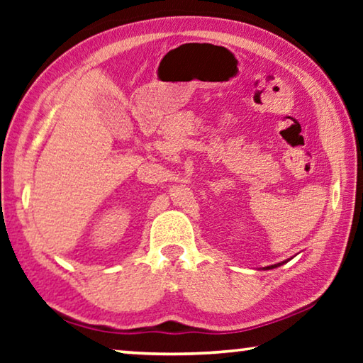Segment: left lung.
<instances>
[{
  "instance_id": "1",
  "label": "left lung",
  "mask_w": 363,
  "mask_h": 363,
  "mask_svg": "<svg viewBox=\"0 0 363 363\" xmlns=\"http://www.w3.org/2000/svg\"><path fill=\"white\" fill-rule=\"evenodd\" d=\"M286 262V261H285ZM279 266H281V264H275V266H270V267H266V269H274V267H279Z\"/></svg>"
}]
</instances>
